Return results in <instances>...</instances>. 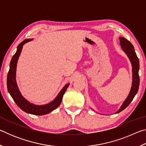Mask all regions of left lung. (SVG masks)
<instances>
[{"instance_id":"1","label":"left lung","mask_w":146,"mask_h":146,"mask_svg":"<svg viewBox=\"0 0 146 146\" xmlns=\"http://www.w3.org/2000/svg\"><path fill=\"white\" fill-rule=\"evenodd\" d=\"M120 46H122L123 51L126 53L128 58H129L132 65V72H133V82L131 91L129 93V95L127 96L126 99L122 104L119 110L116 113H120L124 109L126 108L129 104L131 102L133 98H134L136 94L137 93L138 88H139L140 84V78L138 75V71H139V60L137 56V54L135 53L134 47L132 45V44L129 40H127L126 38L120 37Z\"/></svg>"}]
</instances>
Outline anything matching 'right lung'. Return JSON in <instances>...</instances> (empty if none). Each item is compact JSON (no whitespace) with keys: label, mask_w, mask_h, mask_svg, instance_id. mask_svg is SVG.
Masks as SVG:
<instances>
[{"label":"right lung","mask_w":146,"mask_h":146,"mask_svg":"<svg viewBox=\"0 0 146 146\" xmlns=\"http://www.w3.org/2000/svg\"><path fill=\"white\" fill-rule=\"evenodd\" d=\"M31 40L32 39H26L20 43L19 46H17V50L15 54L12 57L10 64H9V70L8 71V76H7V88H8V92L10 94L11 97L13 98L15 102L22 110L26 113H29V114L43 115L51 112L60 106L64 94L66 92L70 84H67L64 86L62 90L60 91V92L58 93L57 97L55 98V99L48 104L42 106L35 105L29 102L22 96L18 87H17L15 79L17 64L19 56L21 55L22 49H23V45Z\"/></svg>","instance_id":"obj_1"}]
</instances>
